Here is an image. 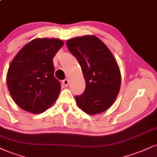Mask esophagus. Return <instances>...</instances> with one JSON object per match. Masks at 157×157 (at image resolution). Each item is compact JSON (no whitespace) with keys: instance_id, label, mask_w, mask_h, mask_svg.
I'll use <instances>...</instances> for the list:
<instances>
[{"instance_id":"34e87169","label":"esophagus","mask_w":157,"mask_h":157,"mask_svg":"<svg viewBox=\"0 0 157 157\" xmlns=\"http://www.w3.org/2000/svg\"><path fill=\"white\" fill-rule=\"evenodd\" d=\"M63 85L64 87H67L68 85H69V80H68V79H65V80H63Z\"/></svg>"}]
</instances>
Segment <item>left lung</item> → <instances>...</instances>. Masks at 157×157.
<instances>
[{
  "label": "left lung",
  "instance_id": "left-lung-1",
  "mask_svg": "<svg viewBox=\"0 0 157 157\" xmlns=\"http://www.w3.org/2000/svg\"><path fill=\"white\" fill-rule=\"evenodd\" d=\"M66 44L78 60L86 81L84 93L75 96L77 105L90 115L107 110L116 100L121 82L112 52L95 36L73 38Z\"/></svg>",
  "mask_w": 157,
  "mask_h": 157
}]
</instances>
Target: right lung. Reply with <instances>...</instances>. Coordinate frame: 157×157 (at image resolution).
I'll use <instances>...</instances> for the list:
<instances>
[{"label":"right lung","mask_w":157,"mask_h":157,"mask_svg":"<svg viewBox=\"0 0 157 157\" xmlns=\"http://www.w3.org/2000/svg\"><path fill=\"white\" fill-rule=\"evenodd\" d=\"M63 42L58 39H36L19 51L9 66L6 82L20 108L39 114L49 108L60 91L54 77V56Z\"/></svg>","instance_id":"obj_1"}]
</instances>
